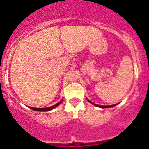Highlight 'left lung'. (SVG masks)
I'll list each match as a JSON object with an SVG mask.
<instances>
[{"mask_svg":"<svg viewBox=\"0 0 149 149\" xmlns=\"http://www.w3.org/2000/svg\"><path fill=\"white\" fill-rule=\"evenodd\" d=\"M87 100H88V99H87ZM88 101H89V102H90V103L93 104L95 105V106L98 107H101V108H109V107H114V106H115V105H116V104H114V105H109V106H102V105H98V104H95L93 103V102H91V101H89V100H88Z\"/></svg>","mask_w":149,"mask_h":149,"instance_id":"obj_1","label":"left lung"}]
</instances>
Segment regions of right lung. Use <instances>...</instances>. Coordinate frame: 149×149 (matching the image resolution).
Here are the masks:
<instances>
[{"label":"right lung","mask_w":149,"mask_h":149,"mask_svg":"<svg viewBox=\"0 0 149 149\" xmlns=\"http://www.w3.org/2000/svg\"><path fill=\"white\" fill-rule=\"evenodd\" d=\"M62 102V101H60V102H59V103H57L56 104L54 105V106H51L50 107H45V108H36V107H29L31 110H34V111H42V112H46V111H50V110H53L54 108H55L56 107L58 106L59 104H60V103Z\"/></svg>","instance_id":"obj_1"}]
</instances>
